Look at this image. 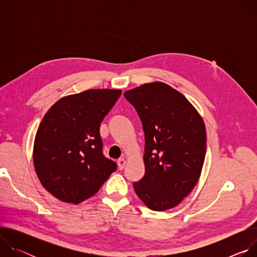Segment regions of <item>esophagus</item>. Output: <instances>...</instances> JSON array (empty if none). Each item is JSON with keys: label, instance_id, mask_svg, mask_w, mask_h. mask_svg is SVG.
<instances>
[{"label": "esophagus", "instance_id": "obj_1", "mask_svg": "<svg viewBox=\"0 0 257 257\" xmlns=\"http://www.w3.org/2000/svg\"><path fill=\"white\" fill-rule=\"evenodd\" d=\"M126 166V160L125 159H119L118 160V167L120 170H123Z\"/></svg>", "mask_w": 257, "mask_h": 257}]
</instances>
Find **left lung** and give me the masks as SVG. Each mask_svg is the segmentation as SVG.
Masks as SVG:
<instances>
[{"instance_id":"obj_1","label":"left lung","mask_w":257,"mask_h":257,"mask_svg":"<svg viewBox=\"0 0 257 257\" xmlns=\"http://www.w3.org/2000/svg\"><path fill=\"white\" fill-rule=\"evenodd\" d=\"M124 96L136 108L145 138V174L133 188L149 208H173L201 175L206 151L202 117L181 92L161 81L144 83Z\"/></svg>"}]
</instances>
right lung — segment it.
Masks as SVG:
<instances>
[{
    "label": "right lung",
    "mask_w": 257,
    "mask_h": 257,
    "mask_svg": "<svg viewBox=\"0 0 257 257\" xmlns=\"http://www.w3.org/2000/svg\"><path fill=\"white\" fill-rule=\"evenodd\" d=\"M121 89H88L63 96L43 118L33 143L42 185L61 201L78 204L94 195L117 169L101 153L99 127Z\"/></svg>",
    "instance_id": "obj_1"
}]
</instances>
